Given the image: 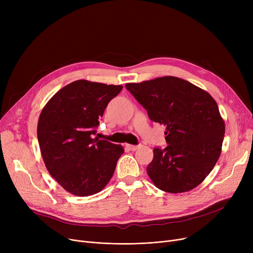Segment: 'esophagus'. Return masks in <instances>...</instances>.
I'll list each match as a JSON object with an SVG mask.
<instances>
[{
	"mask_svg": "<svg viewBox=\"0 0 253 253\" xmlns=\"http://www.w3.org/2000/svg\"><path fill=\"white\" fill-rule=\"evenodd\" d=\"M127 148L130 150V151H136L137 149L140 148V144L138 145H133V144H127Z\"/></svg>",
	"mask_w": 253,
	"mask_h": 253,
	"instance_id": "1",
	"label": "esophagus"
}]
</instances>
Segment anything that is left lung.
I'll list each match as a JSON object with an SVG mask.
<instances>
[{"label": "left lung", "mask_w": 253, "mask_h": 253, "mask_svg": "<svg viewBox=\"0 0 253 253\" xmlns=\"http://www.w3.org/2000/svg\"><path fill=\"white\" fill-rule=\"evenodd\" d=\"M126 89L147 110L153 122L166 126L165 149L155 148L147 167L158 189L183 193L200 184L221 152L224 122L208 92L176 77H162Z\"/></svg>", "instance_id": "left-lung-1"}]
</instances>
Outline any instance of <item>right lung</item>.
Instances as JSON below:
<instances>
[{"instance_id":"1","label":"right lung","mask_w":253,"mask_h":253,"mask_svg":"<svg viewBox=\"0 0 253 253\" xmlns=\"http://www.w3.org/2000/svg\"><path fill=\"white\" fill-rule=\"evenodd\" d=\"M122 88L78 80L60 89L40 115L38 141L46 168L73 195L100 192L124 153L121 145L95 137L105 108Z\"/></svg>"}]
</instances>
